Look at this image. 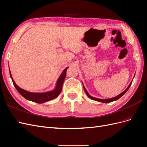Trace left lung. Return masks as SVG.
<instances>
[{
	"instance_id": "8db88e82",
	"label": "left lung",
	"mask_w": 147,
	"mask_h": 147,
	"mask_svg": "<svg viewBox=\"0 0 147 147\" xmlns=\"http://www.w3.org/2000/svg\"><path fill=\"white\" fill-rule=\"evenodd\" d=\"M131 84H132V82H131V83L129 84V86H127V88L126 89V90H124L123 92H121V94H119V95H118L117 96L115 97H113V98H110V99H101L96 98V97H92V96H90V94H89V93L88 92V91H86V88H84V84H83V85L84 90V91H85L86 94V95L88 96V97H89V98H90L91 99H92V100H96V101L100 102H104V103H109V102H113V101H115V100H117L119 99L120 98V97H122V96H123L124 94H125V93L127 92V91L129 90V88H130V86H131Z\"/></svg>"
}]
</instances>
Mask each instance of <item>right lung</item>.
Masks as SVG:
<instances>
[{
	"mask_svg": "<svg viewBox=\"0 0 147 147\" xmlns=\"http://www.w3.org/2000/svg\"><path fill=\"white\" fill-rule=\"evenodd\" d=\"M68 67H66L63 70V72H62L60 77H59L58 80H57L56 88L54 89V90L53 91L45 92H31L26 91L23 90V89L20 88L15 83V82L13 81L10 70V77L12 80L13 83L14 84L15 88L22 96L24 97V98L27 100L36 102V103H38V104H42V103H44V102L50 101L51 100L56 98V97L60 94V93L62 91V87H63V84L64 81V79L66 77V71Z\"/></svg>",
	"mask_w": 147,
	"mask_h": 147,
	"instance_id": "right-lung-1",
	"label": "right lung"
}]
</instances>
